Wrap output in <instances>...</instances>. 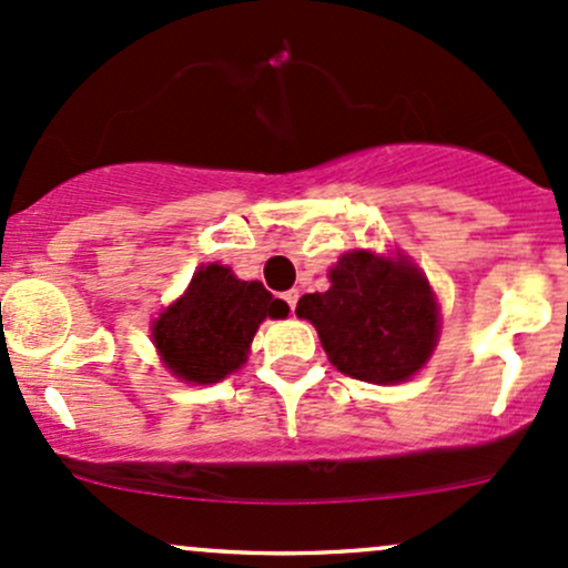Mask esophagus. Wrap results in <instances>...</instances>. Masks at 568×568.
I'll list each match as a JSON object with an SVG mask.
<instances>
[{
  "instance_id": "obj_1",
  "label": "esophagus",
  "mask_w": 568,
  "mask_h": 568,
  "mask_svg": "<svg viewBox=\"0 0 568 568\" xmlns=\"http://www.w3.org/2000/svg\"><path fill=\"white\" fill-rule=\"evenodd\" d=\"M284 303H286V306H290L292 311H295V306H297V297H301V295H297V290H290V292H284Z\"/></svg>"
}]
</instances>
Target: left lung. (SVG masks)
<instances>
[{"label":"left lung","mask_w":568,"mask_h":568,"mask_svg":"<svg viewBox=\"0 0 568 568\" xmlns=\"http://www.w3.org/2000/svg\"><path fill=\"white\" fill-rule=\"evenodd\" d=\"M295 314L316 327L341 374L374 384L412 379L438 341L436 297L404 254H344L331 271V290L303 295Z\"/></svg>","instance_id":"1"}]
</instances>
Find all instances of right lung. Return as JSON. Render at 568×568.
Returning <instances> with one entry per match:
<instances>
[{
    "instance_id": "1",
    "label": "right lung",
    "mask_w": 568,
    "mask_h": 568,
    "mask_svg": "<svg viewBox=\"0 0 568 568\" xmlns=\"http://www.w3.org/2000/svg\"><path fill=\"white\" fill-rule=\"evenodd\" d=\"M290 314L260 282H241L224 265H203L186 292L151 327L154 346L179 379L222 382L246 363L248 346L265 316Z\"/></svg>"
}]
</instances>
